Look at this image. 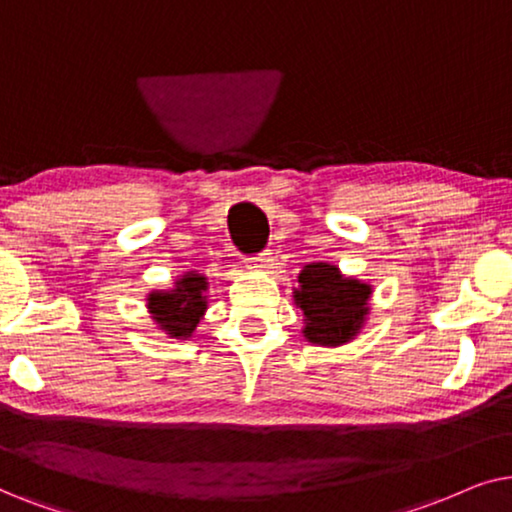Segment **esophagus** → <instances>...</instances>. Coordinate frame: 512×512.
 <instances>
[{
  "instance_id": "esophagus-1",
  "label": "esophagus",
  "mask_w": 512,
  "mask_h": 512,
  "mask_svg": "<svg viewBox=\"0 0 512 512\" xmlns=\"http://www.w3.org/2000/svg\"><path fill=\"white\" fill-rule=\"evenodd\" d=\"M269 262H271V250H262V252H257V255L245 257V267H250V269H264V267H269Z\"/></svg>"
}]
</instances>
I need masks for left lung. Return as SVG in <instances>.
I'll return each mask as SVG.
<instances>
[{
    "mask_svg": "<svg viewBox=\"0 0 512 512\" xmlns=\"http://www.w3.org/2000/svg\"><path fill=\"white\" fill-rule=\"evenodd\" d=\"M370 295V285L344 278L332 264H306L295 290V302L304 313V337L320 346L346 344L365 323Z\"/></svg>",
    "mask_w": 512,
    "mask_h": 512,
    "instance_id": "1",
    "label": "left lung"
}]
</instances>
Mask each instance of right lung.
<instances>
[{"instance_id":"right-lung-1","label":"right lung","mask_w":512,"mask_h":512,"mask_svg":"<svg viewBox=\"0 0 512 512\" xmlns=\"http://www.w3.org/2000/svg\"><path fill=\"white\" fill-rule=\"evenodd\" d=\"M206 288V278L199 274H185L175 283V290L152 292L149 295V313L170 337H192L203 311H206V297H203Z\"/></svg>"}]
</instances>
